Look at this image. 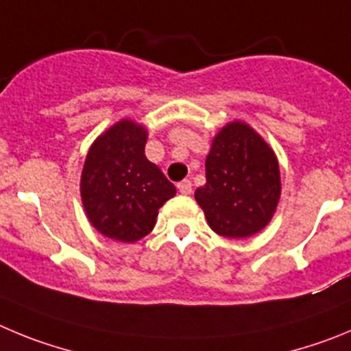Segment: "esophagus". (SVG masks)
Segmentation results:
<instances>
[{
    "label": "esophagus",
    "mask_w": 351,
    "mask_h": 351,
    "mask_svg": "<svg viewBox=\"0 0 351 351\" xmlns=\"http://www.w3.org/2000/svg\"><path fill=\"white\" fill-rule=\"evenodd\" d=\"M178 191H180V194H183V195L192 194V182H191V180H183V182H180L178 183Z\"/></svg>",
    "instance_id": "obj_1"
}]
</instances>
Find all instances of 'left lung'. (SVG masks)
I'll use <instances>...</instances> for the list:
<instances>
[{"label":"left lung","mask_w":351,"mask_h":351,"mask_svg":"<svg viewBox=\"0 0 351 351\" xmlns=\"http://www.w3.org/2000/svg\"><path fill=\"white\" fill-rule=\"evenodd\" d=\"M282 195L280 164L252 125L232 121L211 140L206 183L194 197L208 226L223 238H248L273 219Z\"/></svg>","instance_id":"left-lung-1"}]
</instances>
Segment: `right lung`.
<instances>
[{"label": "right lung", "instance_id": "right-lung-1", "mask_svg": "<svg viewBox=\"0 0 351 351\" xmlns=\"http://www.w3.org/2000/svg\"><path fill=\"white\" fill-rule=\"evenodd\" d=\"M148 131L122 119L90 145L80 176L85 215L99 234L136 243L156 226L159 208L176 189L145 156Z\"/></svg>", "mask_w": 351, "mask_h": 351}]
</instances>
